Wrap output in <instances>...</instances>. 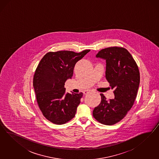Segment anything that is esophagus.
Masks as SVG:
<instances>
[{
    "mask_svg": "<svg viewBox=\"0 0 159 159\" xmlns=\"http://www.w3.org/2000/svg\"><path fill=\"white\" fill-rule=\"evenodd\" d=\"M89 92V90H85V91H84V92H83V94H87Z\"/></svg>",
    "mask_w": 159,
    "mask_h": 159,
    "instance_id": "34e87169",
    "label": "esophagus"
}]
</instances>
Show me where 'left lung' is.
Returning <instances> with one entry per match:
<instances>
[{
  "label": "left lung",
  "mask_w": 159,
  "mask_h": 159,
  "mask_svg": "<svg viewBox=\"0 0 159 159\" xmlns=\"http://www.w3.org/2000/svg\"><path fill=\"white\" fill-rule=\"evenodd\" d=\"M97 58L106 61V77L114 99L107 100L100 94L101 101L93 111L94 118L102 124L114 125L125 117L134 105L139 86L138 66L125 48L112 47L102 49Z\"/></svg>",
  "instance_id": "obj_1"
}]
</instances>
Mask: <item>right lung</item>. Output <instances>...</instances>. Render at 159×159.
<instances>
[{
  "mask_svg": "<svg viewBox=\"0 0 159 159\" xmlns=\"http://www.w3.org/2000/svg\"><path fill=\"white\" fill-rule=\"evenodd\" d=\"M90 51L49 52L35 70L33 86L39 108L45 118L55 124H64L75 116L83 93H65V83L72 77L77 61Z\"/></svg>",
  "mask_w": 159,
  "mask_h": 159,
  "instance_id": "right-lung-1",
  "label": "right lung"
}]
</instances>
